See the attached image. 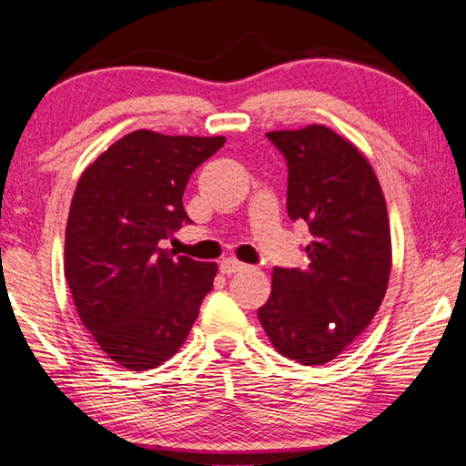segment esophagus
Masks as SVG:
<instances>
[{
    "label": "esophagus",
    "instance_id": "obj_1",
    "mask_svg": "<svg viewBox=\"0 0 466 466\" xmlns=\"http://www.w3.org/2000/svg\"><path fill=\"white\" fill-rule=\"evenodd\" d=\"M244 268V262L236 258H224L220 262V272L222 275H234V272H240Z\"/></svg>",
    "mask_w": 466,
    "mask_h": 466
}]
</instances>
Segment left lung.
Returning a JSON list of instances; mask_svg holds the SVG:
<instances>
[{
    "instance_id": "left-lung-1",
    "label": "left lung",
    "mask_w": 466,
    "mask_h": 466,
    "mask_svg": "<svg viewBox=\"0 0 466 466\" xmlns=\"http://www.w3.org/2000/svg\"><path fill=\"white\" fill-rule=\"evenodd\" d=\"M287 157L290 220L313 240L307 268H275L258 309L270 343L303 366L335 360L371 323L386 297L391 236L376 171L355 145L325 125L270 131Z\"/></svg>"
}]
</instances>
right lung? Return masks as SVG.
<instances>
[{"mask_svg": "<svg viewBox=\"0 0 466 466\" xmlns=\"http://www.w3.org/2000/svg\"><path fill=\"white\" fill-rule=\"evenodd\" d=\"M226 137L133 131L82 171L64 240V275L82 325L131 371L161 366L187 339L216 262L159 248L181 222L194 169Z\"/></svg>", "mask_w": 466, "mask_h": 466, "instance_id": "right-lung-1", "label": "right lung"}]
</instances>
